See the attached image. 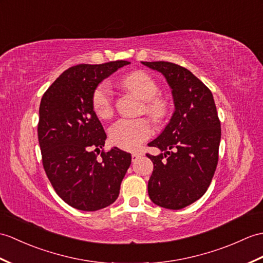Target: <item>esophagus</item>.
I'll use <instances>...</instances> for the list:
<instances>
[{"instance_id":"obj_1","label":"esophagus","mask_w":263,"mask_h":263,"mask_svg":"<svg viewBox=\"0 0 263 263\" xmlns=\"http://www.w3.org/2000/svg\"><path fill=\"white\" fill-rule=\"evenodd\" d=\"M142 156V154H141V152H136V151H134V152H132V154H131V157H132V161H136V160H138L139 159V158L140 157H141Z\"/></svg>"}]
</instances>
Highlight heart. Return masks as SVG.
Segmentation results:
<instances>
[{"mask_svg":"<svg viewBox=\"0 0 263 263\" xmlns=\"http://www.w3.org/2000/svg\"><path fill=\"white\" fill-rule=\"evenodd\" d=\"M122 86L144 101L143 112L156 121L160 122L167 117L169 111L168 101L159 93L155 79L143 71H136L122 79ZM91 106L101 119L112 117L114 102L111 87L107 83H101L91 95ZM154 129L146 119H121L109 129V139L115 144L125 150H137L145 140H148Z\"/></svg>","mask_w":263,"mask_h":263,"instance_id":"heart-1","label":"heart"}]
</instances>
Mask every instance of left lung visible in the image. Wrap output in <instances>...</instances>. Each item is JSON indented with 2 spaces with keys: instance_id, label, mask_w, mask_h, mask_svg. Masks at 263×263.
Here are the masks:
<instances>
[{
  "instance_id": "obj_1",
  "label": "left lung",
  "mask_w": 263,
  "mask_h": 263,
  "mask_svg": "<svg viewBox=\"0 0 263 263\" xmlns=\"http://www.w3.org/2000/svg\"><path fill=\"white\" fill-rule=\"evenodd\" d=\"M142 64L166 77L175 104L170 122L148 144L163 151L146 154L154 162L148 194L158 206L180 210L199 199L211 185L218 161L221 122L212 91L188 69L168 62Z\"/></svg>"
}]
</instances>
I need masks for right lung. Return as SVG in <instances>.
I'll return each mask as SVG.
<instances>
[{"instance_id":"obj_1","label":"right lung","mask_w":263,"mask_h":263,"mask_svg":"<svg viewBox=\"0 0 263 263\" xmlns=\"http://www.w3.org/2000/svg\"><path fill=\"white\" fill-rule=\"evenodd\" d=\"M129 64L117 60L70 67L41 99L42 164L54 192L74 209L99 211L119 197L131 154L117 146L104 151L106 133L91 106V95L103 79Z\"/></svg>"}]
</instances>
